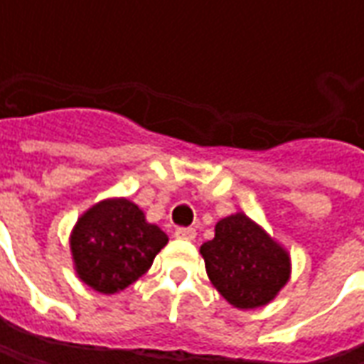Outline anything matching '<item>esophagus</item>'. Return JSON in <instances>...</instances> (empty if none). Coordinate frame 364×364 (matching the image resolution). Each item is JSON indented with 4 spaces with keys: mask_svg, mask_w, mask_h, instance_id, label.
I'll return each mask as SVG.
<instances>
[{
    "mask_svg": "<svg viewBox=\"0 0 364 364\" xmlns=\"http://www.w3.org/2000/svg\"><path fill=\"white\" fill-rule=\"evenodd\" d=\"M175 237L177 240H185V242H193L197 237V230L195 228H177L175 230Z\"/></svg>",
    "mask_w": 364,
    "mask_h": 364,
    "instance_id": "obj_1",
    "label": "esophagus"
}]
</instances>
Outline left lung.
Instances as JSON below:
<instances>
[{"label":"left lung","instance_id":"obj_1","mask_svg":"<svg viewBox=\"0 0 364 364\" xmlns=\"http://www.w3.org/2000/svg\"><path fill=\"white\" fill-rule=\"evenodd\" d=\"M200 255L214 289L240 310L267 306L290 281L289 250L245 213L216 222Z\"/></svg>","mask_w":364,"mask_h":364}]
</instances>
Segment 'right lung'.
<instances>
[{
  "instance_id": "obj_1",
  "label": "right lung",
  "mask_w": 364,
  "mask_h": 364,
  "mask_svg": "<svg viewBox=\"0 0 364 364\" xmlns=\"http://www.w3.org/2000/svg\"><path fill=\"white\" fill-rule=\"evenodd\" d=\"M167 242L166 232L124 197L90 206L70 232L75 274L101 294H117L138 281Z\"/></svg>"
}]
</instances>
